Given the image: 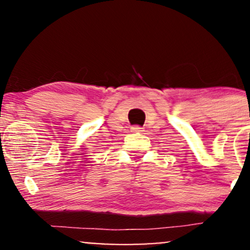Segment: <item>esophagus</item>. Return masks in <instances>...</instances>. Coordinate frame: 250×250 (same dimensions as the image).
Segmentation results:
<instances>
[{
	"label": "esophagus",
	"instance_id": "1",
	"mask_svg": "<svg viewBox=\"0 0 250 250\" xmlns=\"http://www.w3.org/2000/svg\"><path fill=\"white\" fill-rule=\"evenodd\" d=\"M132 132H144L143 128L140 127V125H134V127H132Z\"/></svg>",
	"mask_w": 250,
	"mask_h": 250
}]
</instances>
